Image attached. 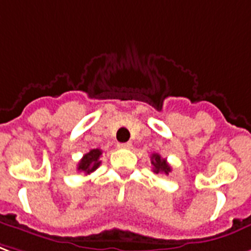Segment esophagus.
Returning <instances> with one entry per match:
<instances>
[{
  "label": "esophagus",
  "mask_w": 251,
  "mask_h": 251,
  "mask_svg": "<svg viewBox=\"0 0 251 251\" xmlns=\"http://www.w3.org/2000/svg\"><path fill=\"white\" fill-rule=\"evenodd\" d=\"M118 147H120V149H131V143L130 142L118 143Z\"/></svg>",
  "instance_id": "obj_1"
}]
</instances>
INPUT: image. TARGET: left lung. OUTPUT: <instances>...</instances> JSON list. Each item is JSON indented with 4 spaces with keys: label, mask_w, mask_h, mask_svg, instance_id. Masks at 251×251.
Here are the masks:
<instances>
[{
    "label": "left lung",
    "mask_w": 251,
    "mask_h": 251,
    "mask_svg": "<svg viewBox=\"0 0 251 251\" xmlns=\"http://www.w3.org/2000/svg\"><path fill=\"white\" fill-rule=\"evenodd\" d=\"M151 164H152V171L155 174H166V175H168L171 172V167L167 163V160L163 159L159 154H152L151 155Z\"/></svg>",
    "instance_id": "8db88e82"
}]
</instances>
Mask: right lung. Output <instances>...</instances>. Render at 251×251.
I'll return each mask as SVG.
<instances>
[{
  "instance_id": "add662e5",
  "label": "right lung",
  "mask_w": 251,
  "mask_h": 251,
  "mask_svg": "<svg viewBox=\"0 0 251 251\" xmlns=\"http://www.w3.org/2000/svg\"><path fill=\"white\" fill-rule=\"evenodd\" d=\"M101 154H102V151L100 149H93L89 152H87L77 164V171L84 172L85 175H89L91 172L96 171L101 164Z\"/></svg>"
}]
</instances>
